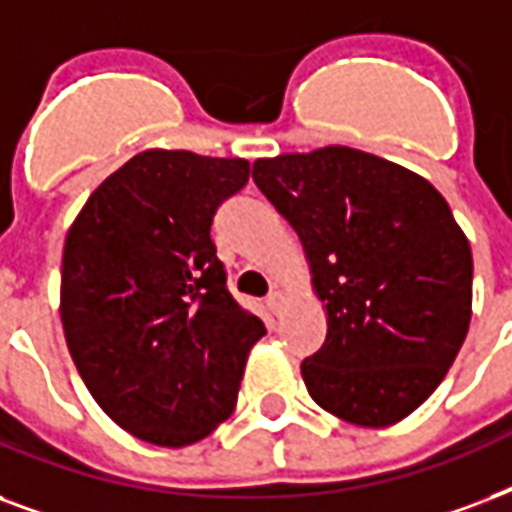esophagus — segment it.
<instances>
[{
  "label": "esophagus",
  "mask_w": 512,
  "mask_h": 512,
  "mask_svg": "<svg viewBox=\"0 0 512 512\" xmlns=\"http://www.w3.org/2000/svg\"><path fill=\"white\" fill-rule=\"evenodd\" d=\"M265 303H268V308H271V314H276V317H279V314L284 311V306H287V295H284L282 290H273Z\"/></svg>",
  "instance_id": "obj_1"
}]
</instances>
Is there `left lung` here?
<instances>
[{
    "label": "left lung",
    "instance_id": "left-lung-1",
    "mask_svg": "<svg viewBox=\"0 0 512 512\" xmlns=\"http://www.w3.org/2000/svg\"><path fill=\"white\" fill-rule=\"evenodd\" d=\"M255 185L298 233L327 338L300 365L319 408L392 427L454 365L473 317V249L416 171L330 144L257 158Z\"/></svg>",
    "mask_w": 512,
    "mask_h": 512
}]
</instances>
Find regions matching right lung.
I'll use <instances>...</instances> for the list:
<instances>
[{
  "label": "right lung",
  "instance_id": "add662e5",
  "mask_svg": "<svg viewBox=\"0 0 512 512\" xmlns=\"http://www.w3.org/2000/svg\"><path fill=\"white\" fill-rule=\"evenodd\" d=\"M247 179L244 158L152 147L112 171L66 233L58 311L74 368L101 411L152 446L212 435L265 335L209 236Z\"/></svg>",
  "mask_w": 512,
  "mask_h": 512
}]
</instances>
